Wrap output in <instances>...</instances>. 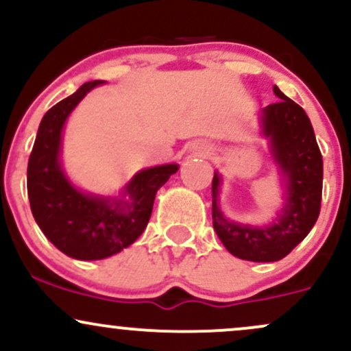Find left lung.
<instances>
[{"mask_svg": "<svg viewBox=\"0 0 351 351\" xmlns=\"http://www.w3.org/2000/svg\"><path fill=\"white\" fill-rule=\"evenodd\" d=\"M280 100L263 112L264 134L271 136L272 152L287 176V204L279 221L269 228H251L232 223L217 206L219 176H213V226L232 256L254 263L280 261L305 239L317 223L322 204L324 160L313 127L305 110L274 86Z\"/></svg>", "mask_w": 351, "mask_h": 351, "instance_id": "obj_1", "label": "left lung"}]
</instances>
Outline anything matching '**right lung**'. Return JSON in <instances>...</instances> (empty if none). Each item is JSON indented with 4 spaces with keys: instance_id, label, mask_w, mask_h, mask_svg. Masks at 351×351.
Instances as JSON below:
<instances>
[{
    "instance_id": "add662e5",
    "label": "right lung",
    "mask_w": 351,
    "mask_h": 351,
    "mask_svg": "<svg viewBox=\"0 0 351 351\" xmlns=\"http://www.w3.org/2000/svg\"><path fill=\"white\" fill-rule=\"evenodd\" d=\"M99 84L102 80L84 84L46 112L27 162V196L36 223L60 252L80 261L106 259L135 243L150 219L156 191L178 171V165L140 171L125 189L130 203L94 198L72 186L59 167L60 134L72 108Z\"/></svg>"
}]
</instances>
